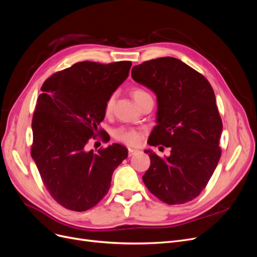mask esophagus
I'll use <instances>...</instances> for the list:
<instances>
[{"mask_svg": "<svg viewBox=\"0 0 257 257\" xmlns=\"http://www.w3.org/2000/svg\"><path fill=\"white\" fill-rule=\"evenodd\" d=\"M138 153H141V151L137 149H133V148H128V155L130 157H133V155H136Z\"/></svg>", "mask_w": 257, "mask_h": 257, "instance_id": "obj_1", "label": "esophagus"}]
</instances>
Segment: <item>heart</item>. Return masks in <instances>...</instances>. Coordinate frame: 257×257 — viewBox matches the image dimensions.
Here are the masks:
<instances>
[{
  "label": "heart",
  "instance_id": "heart-1",
  "mask_svg": "<svg viewBox=\"0 0 257 257\" xmlns=\"http://www.w3.org/2000/svg\"><path fill=\"white\" fill-rule=\"evenodd\" d=\"M131 94L133 96L134 100L137 103L138 106H141L146 99L150 98L151 95L147 91L141 88H134L132 89ZM115 99V93H112L107 97L105 105H104V111L106 114H109L112 111L113 104ZM113 137L121 143H124L130 146H136L141 144L143 139V132L135 130V128H127V127H120L116 128L113 132Z\"/></svg>",
  "mask_w": 257,
  "mask_h": 257
}]
</instances>
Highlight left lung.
I'll return each instance as SVG.
<instances>
[{"mask_svg":"<svg viewBox=\"0 0 257 257\" xmlns=\"http://www.w3.org/2000/svg\"><path fill=\"white\" fill-rule=\"evenodd\" d=\"M132 78L157 95L158 124L148 143L170 148L165 158L145 150L151 163L144 183L168 205L188 203L206 188L221 158L223 124L211 84L172 57L134 66Z\"/></svg>","mask_w":257,"mask_h":257,"instance_id":"obj_1","label":"left lung"}]
</instances>
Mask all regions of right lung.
<instances>
[{"instance_id": "1", "label": "right lung", "mask_w": 257, "mask_h": 257, "mask_svg": "<svg viewBox=\"0 0 257 257\" xmlns=\"http://www.w3.org/2000/svg\"><path fill=\"white\" fill-rule=\"evenodd\" d=\"M131 61L100 64L78 62L50 76L42 85L32 120L31 155L58 204L73 211L94 207L109 191L113 170L127 149L112 144L97 153L85 150L102 134L107 97L127 78Z\"/></svg>"}]
</instances>
